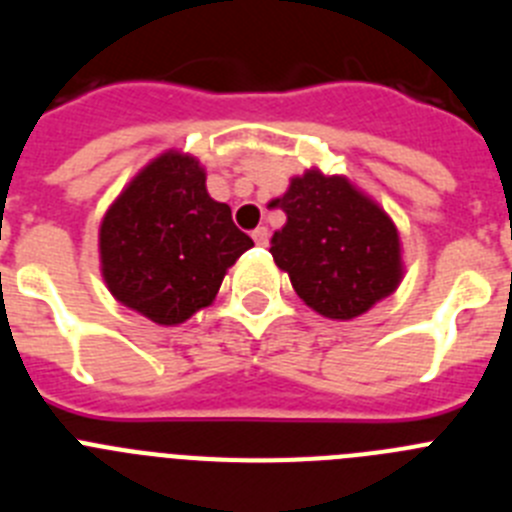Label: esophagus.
Wrapping results in <instances>:
<instances>
[{
    "instance_id": "esophagus-1",
    "label": "esophagus",
    "mask_w": 512,
    "mask_h": 512,
    "mask_svg": "<svg viewBox=\"0 0 512 512\" xmlns=\"http://www.w3.org/2000/svg\"><path fill=\"white\" fill-rule=\"evenodd\" d=\"M251 235L253 241H256V246H266V243H269V230L266 228H256Z\"/></svg>"
}]
</instances>
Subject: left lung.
<instances>
[{"label":"left lung","mask_w":512,"mask_h":512,"mask_svg":"<svg viewBox=\"0 0 512 512\" xmlns=\"http://www.w3.org/2000/svg\"><path fill=\"white\" fill-rule=\"evenodd\" d=\"M274 205L287 223L269 251L307 307L351 320L395 292L402 279L395 223L346 176L305 171Z\"/></svg>","instance_id":"left-lung-1"}]
</instances>
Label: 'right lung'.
I'll list each match as a JSON object with an SVG mask.
<instances>
[{
  "instance_id": "1",
  "label": "right lung",
  "mask_w": 512,
  "mask_h": 512,
  "mask_svg": "<svg viewBox=\"0 0 512 512\" xmlns=\"http://www.w3.org/2000/svg\"><path fill=\"white\" fill-rule=\"evenodd\" d=\"M251 246L230 207L207 194L200 161L179 151L153 158L99 228L112 297L158 325H179L210 305L225 271Z\"/></svg>"
}]
</instances>
